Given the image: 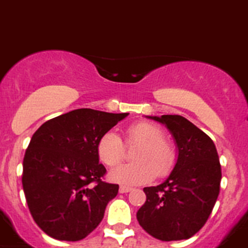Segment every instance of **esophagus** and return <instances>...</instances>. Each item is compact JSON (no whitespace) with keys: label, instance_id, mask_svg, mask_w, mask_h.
Returning a JSON list of instances; mask_svg holds the SVG:
<instances>
[{"label":"esophagus","instance_id":"obj_1","mask_svg":"<svg viewBox=\"0 0 248 248\" xmlns=\"http://www.w3.org/2000/svg\"><path fill=\"white\" fill-rule=\"evenodd\" d=\"M131 190H132V188H129V186H124V185H121V186H120V193L121 194L129 193Z\"/></svg>","mask_w":248,"mask_h":248}]
</instances>
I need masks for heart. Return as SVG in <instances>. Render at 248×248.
I'll return each mask as SVG.
<instances>
[{"mask_svg": "<svg viewBox=\"0 0 248 248\" xmlns=\"http://www.w3.org/2000/svg\"><path fill=\"white\" fill-rule=\"evenodd\" d=\"M127 144H140L136 149L135 163L124 164L108 173L110 180L126 185H138L151 182L155 175H166L173 168L175 152L164 140L162 128L149 122H140L126 129ZM99 159L108 167L117 166L124 155L121 138L113 132H106L100 137L96 146Z\"/></svg>", "mask_w": 248, "mask_h": 248, "instance_id": "obj_1", "label": "heart"}]
</instances>
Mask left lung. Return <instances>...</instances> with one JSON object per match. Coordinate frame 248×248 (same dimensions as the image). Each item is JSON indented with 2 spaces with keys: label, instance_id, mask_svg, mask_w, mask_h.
Returning <instances> with one entry per match:
<instances>
[{
  "label": "left lung",
  "instance_id": "1",
  "mask_svg": "<svg viewBox=\"0 0 248 248\" xmlns=\"http://www.w3.org/2000/svg\"><path fill=\"white\" fill-rule=\"evenodd\" d=\"M146 117L169 129L178 157L164 182L143 189L147 200L137 211V220L158 240H185L204 226L217 199L221 182L217 151L213 140L183 116Z\"/></svg>",
  "mask_w": 248,
  "mask_h": 248
}]
</instances>
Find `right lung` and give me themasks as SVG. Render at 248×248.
Listing matches in <instances>:
<instances>
[{
  "label": "right lung",
  "instance_id": "obj_1",
  "mask_svg": "<svg viewBox=\"0 0 248 248\" xmlns=\"http://www.w3.org/2000/svg\"><path fill=\"white\" fill-rule=\"evenodd\" d=\"M128 113L78 108L44 122L23 159L22 184L34 221L50 237L79 241L96 229L119 185L102 182L100 137Z\"/></svg>",
  "mask_w": 248,
  "mask_h": 248
}]
</instances>
